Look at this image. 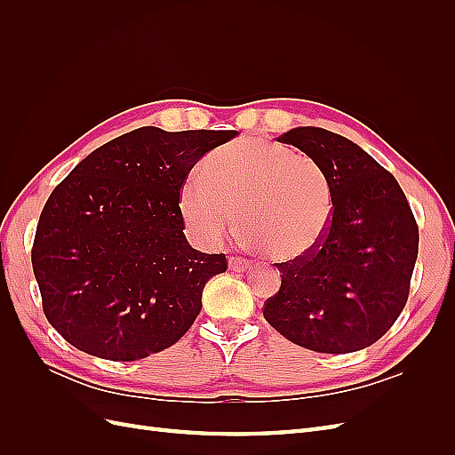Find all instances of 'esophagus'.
Returning a JSON list of instances; mask_svg holds the SVG:
<instances>
[{"label": "esophagus", "mask_w": 455, "mask_h": 455, "mask_svg": "<svg viewBox=\"0 0 455 455\" xmlns=\"http://www.w3.org/2000/svg\"><path fill=\"white\" fill-rule=\"evenodd\" d=\"M228 266H229L231 271H246V269L251 267L249 259H244V258H241V256H231V258L228 259Z\"/></svg>", "instance_id": "obj_1"}]
</instances>
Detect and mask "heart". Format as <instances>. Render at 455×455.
<instances>
[{"label":"heart","mask_w":455,"mask_h":455,"mask_svg":"<svg viewBox=\"0 0 455 455\" xmlns=\"http://www.w3.org/2000/svg\"><path fill=\"white\" fill-rule=\"evenodd\" d=\"M178 191L188 229L220 244L237 228L266 256L281 261L313 252L334 214L332 182L319 161L259 139L214 149Z\"/></svg>","instance_id":"heart-1"}]
</instances>
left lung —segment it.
Returning <instances> with one entry per match:
<instances>
[{
  "instance_id": "obj_1",
  "label": "left lung",
  "mask_w": 455,
  "mask_h": 455,
  "mask_svg": "<svg viewBox=\"0 0 455 455\" xmlns=\"http://www.w3.org/2000/svg\"><path fill=\"white\" fill-rule=\"evenodd\" d=\"M277 140L323 164L334 214L313 252L277 264L283 281L266 299V321L311 351L364 349L406 306L419 244L416 218L395 176L351 140L319 127H296Z\"/></svg>"
}]
</instances>
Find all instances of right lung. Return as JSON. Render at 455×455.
Wrapping results in <instances>:
<instances>
[{"mask_svg": "<svg viewBox=\"0 0 455 455\" xmlns=\"http://www.w3.org/2000/svg\"><path fill=\"white\" fill-rule=\"evenodd\" d=\"M237 131H131L96 148L52 189L32 267L51 326L79 351L139 361L180 339L226 254L191 249L178 191Z\"/></svg>", "mask_w": 455, "mask_h": 455, "instance_id": "right-lung-1", "label": "right lung"}]
</instances>
